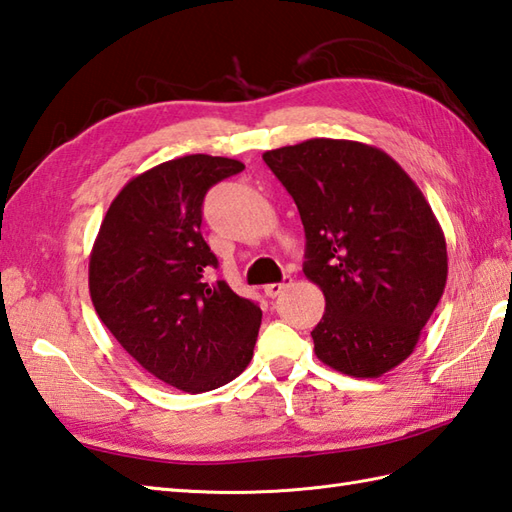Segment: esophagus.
I'll return each mask as SVG.
<instances>
[{
    "mask_svg": "<svg viewBox=\"0 0 512 512\" xmlns=\"http://www.w3.org/2000/svg\"><path fill=\"white\" fill-rule=\"evenodd\" d=\"M289 285H291V278H285L282 282H274V285L265 287V295H267V298H278V295L285 291Z\"/></svg>",
    "mask_w": 512,
    "mask_h": 512,
    "instance_id": "obj_1",
    "label": "esophagus"
}]
</instances>
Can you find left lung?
Returning a JSON list of instances; mask_svg holds the SVG:
<instances>
[{
    "mask_svg": "<svg viewBox=\"0 0 512 512\" xmlns=\"http://www.w3.org/2000/svg\"><path fill=\"white\" fill-rule=\"evenodd\" d=\"M298 206L304 276L324 293L315 355L377 379L412 355L447 285V243L412 177L377 146L313 138L263 153Z\"/></svg>",
    "mask_w": 512,
    "mask_h": 512,
    "instance_id": "8db88e82",
    "label": "left lung"
}]
</instances>
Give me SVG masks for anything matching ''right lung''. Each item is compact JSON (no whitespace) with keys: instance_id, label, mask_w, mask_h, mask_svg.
Masks as SVG:
<instances>
[{"instance_id":"right-lung-1","label":"right lung","mask_w":512,"mask_h":512,"mask_svg":"<svg viewBox=\"0 0 512 512\" xmlns=\"http://www.w3.org/2000/svg\"><path fill=\"white\" fill-rule=\"evenodd\" d=\"M230 157L184 155L133 177L100 223L89 295L118 344L153 377L190 394L217 390L252 361L263 311L225 280L201 236V206Z\"/></svg>"}]
</instances>
